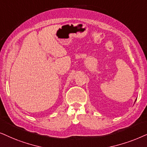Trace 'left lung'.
Masks as SVG:
<instances>
[{
    "mask_svg": "<svg viewBox=\"0 0 147 147\" xmlns=\"http://www.w3.org/2000/svg\"><path fill=\"white\" fill-rule=\"evenodd\" d=\"M136 100H135V102H136ZM135 102H134V103H135Z\"/></svg>",
    "mask_w": 147,
    "mask_h": 147,
    "instance_id": "8db88e82",
    "label": "left lung"
}]
</instances>
